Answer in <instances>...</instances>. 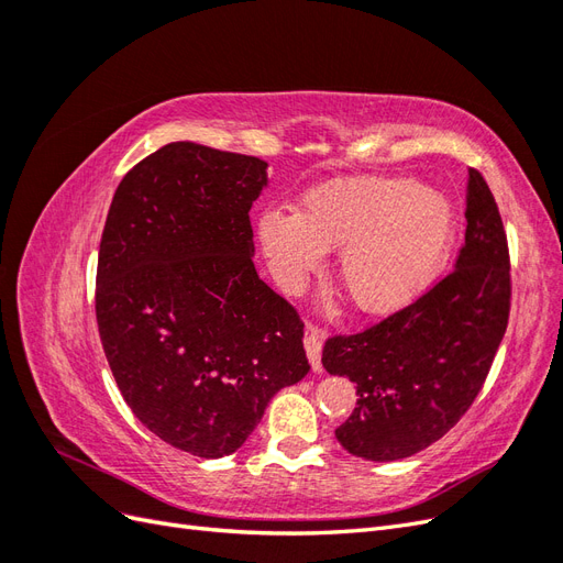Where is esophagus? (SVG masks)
Masks as SVG:
<instances>
[{
    "mask_svg": "<svg viewBox=\"0 0 563 563\" xmlns=\"http://www.w3.org/2000/svg\"><path fill=\"white\" fill-rule=\"evenodd\" d=\"M321 347H323V331L314 323H308L305 329V352L312 364V371H321Z\"/></svg>",
    "mask_w": 563,
    "mask_h": 563,
    "instance_id": "34e87169",
    "label": "esophagus"
}]
</instances>
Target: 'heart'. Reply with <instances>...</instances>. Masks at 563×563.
Segmentation results:
<instances>
[{
    "instance_id": "obj_1",
    "label": "heart",
    "mask_w": 563,
    "mask_h": 563,
    "mask_svg": "<svg viewBox=\"0 0 563 563\" xmlns=\"http://www.w3.org/2000/svg\"><path fill=\"white\" fill-rule=\"evenodd\" d=\"M258 236L272 275L296 288L338 251L335 279L356 312L383 317L418 300L455 240L451 201L411 178H343L305 192L296 213H265Z\"/></svg>"
}]
</instances>
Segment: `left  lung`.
Returning <instances> with one entry per match:
<instances>
[{
  "label": "left lung",
  "mask_w": 563,
  "mask_h": 563,
  "mask_svg": "<svg viewBox=\"0 0 563 563\" xmlns=\"http://www.w3.org/2000/svg\"><path fill=\"white\" fill-rule=\"evenodd\" d=\"M465 218V246L444 279L376 327L323 345V368L356 385L354 411L335 430L356 457L389 463L428 449L465 416L488 376L512 286L498 203L476 168Z\"/></svg>",
  "instance_id": "1"
}]
</instances>
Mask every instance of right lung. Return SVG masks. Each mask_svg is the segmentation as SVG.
Returning a JSON list of instances; mask_svg holds the SVG:
<instances>
[{"mask_svg":"<svg viewBox=\"0 0 563 563\" xmlns=\"http://www.w3.org/2000/svg\"><path fill=\"white\" fill-rule=\"evenodd\" d=\"M267 162L190 141L119 183L98 251L96 319L124 401L166 444L240 449L308 376L302 321L253 267L249 211Z\"/></svg>","mask_w":563,"mask_h":563,"instance_id":"1","label":"right lung"}]
</instances>
